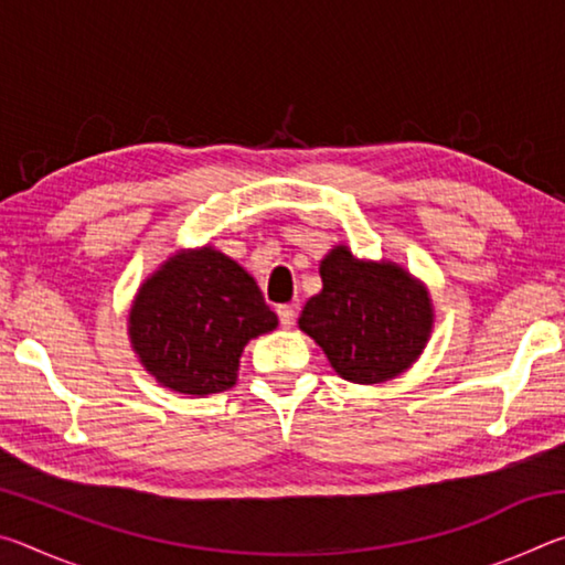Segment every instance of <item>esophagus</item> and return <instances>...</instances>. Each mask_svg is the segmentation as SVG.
Segmentation results:
<instances>
[{"mask_svg":"<svg viewBox=\"0 0 565 565\" xmlns=\"http://www.w3.org/2000/svg\"><path fill=\"white\" fill-rule=\"evenodd\" d=\"M276 313H279V323L284 329H291L296 323V309L291 303H281L279 309H276Z\"/></svg>","mask_w":565,"mask_h":565,"instance_id":"obj_1","label":"esophagus"}]
</instances>
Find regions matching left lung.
Here are the masks:
<instances>
[{
	"instance_id": "obj_1",
	"label": "left lung",
	"mask_w": 565,
	"mask_h": 565,
	"mask_svg": "<svg viewBox=\"0 0 565 565\" xmlns=\"http://www.w3.org/2000/svg\"><path fill=\"white\" fill-rule=\"evenodd\" d=\"M321 294L299 319L337 374L379 384L406 371L424 351L434 313L424 286L394 264L353 259L337 246L321 262Z\"/></svg>"
}]
</instances>
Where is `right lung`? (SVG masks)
Returning <instances> with one entry per match:
<instances>
[{
    "mask_svg": "<svg viewBox=\"0 0 565 565\" xmlns=\"http://www.w3.org/2000/svg\"><path fill=\"white\" fill-rule=\"evenodd\" d=\"M276 323L252 276L204 246L169 259L141 286L129 313V337L159 384L206 396L236 384L248 339Z\"/></svg>",
    "mask_w": 565,
    "mask_h": 565,
    "instance_id": "add662e5",
    "label": "right lung"
}]
</instances>
